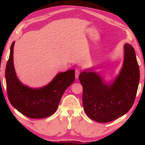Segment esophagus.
<instances>
[{
    "label": "esophagus",
    "instance_id": "obj_1",
    "mask_svg": "<svg viewBox=\"0 0 145 145\" xmlns=\"http://www.w3.org/2000/svg\"><path fill=\"white\" fill-rule=\"evenodd\" d=\"M80 70H78V69H76L75 70V78L77 79L78 78V76L80 75Z\"/></svg>",
    "mask_w": 145,
    "mask_h": 145
}]
</instances>
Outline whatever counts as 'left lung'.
I'll list each match as a JSON object with an SVG mask.
<instances>
[{
    "instance_id": "left-lung-1",
    "label": "left lung",
    "mask_w": 145,
    "mask_h": 145,
    "mask_svg": "<svg viewBox=\"0 0 145 145\" xmlns=\"http://www.w3.org/2000/svg\"><path fill=\"white\" fill-rule=\"evenodd\" d=\"M93 69L79 75L83 87L82 101L85 113L90 119L107 123L124 115L133 106L140 82V69L133 47L124 45V60L115 80L105 82Z\"/></svg>"
}]
</instances>
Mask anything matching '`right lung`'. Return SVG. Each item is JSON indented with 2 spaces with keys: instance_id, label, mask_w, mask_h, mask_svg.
Segmentation results:
<instances>
[{
  "instance_id": "1",
  "label": "right lung",
  "mask_w": 145,
  "mask_h": 145,
  "mask_svg": "<svg viewBox=\"0 0 145 145\" xmlns=\"http://www.w3.org/2000/svg\"><path fill=\"white\" fill-rule=\"evenodd\" d=\"M5 69V80L8 100L18 112L30 118H44L56 112L65 91L75 81V70L60 72L47 85L33 88L23 84L15 73L14 47Z\"/></svg>"
}]
</instances>
